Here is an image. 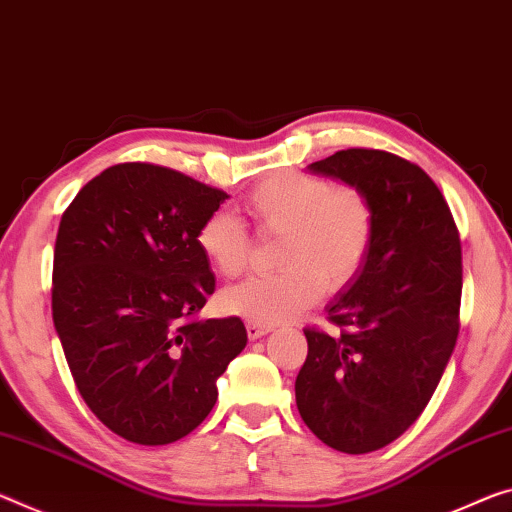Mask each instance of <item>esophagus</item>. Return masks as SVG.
Here are the masks:
<instances>
[{
	"instance_id": "obj_1",
	"label": "esophagus",
	"mask_w": 512,
	"mask_h": 512,
	"mask_svg": "<svg viewBox=\"0 0 512 512\" xmlns=\"http://www.w3.org/2000/svg\"><path fill=\"white\" fill-rule=\"evenodd\" d=\"M246 330H248V337H250V339H259V337H264L266 332H269L271 328H269V326H262V323L248 321V323H246Z\"/></svg>"
}]
</instances>
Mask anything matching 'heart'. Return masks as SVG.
Returning <instances> with one entry per match:
<instances>
[{
	"label": "heart",
	"mask_w": 512,
	"mask_h": 512,
	"mask_svg": "<svg viewBox=\"0 0 512 512\" xmlns=\"http://www.w3.org/2000/svg\"><path fill=\"white\" fill-rule=\"evenodd\" d=\"M243 205L259 234L282 237V271L255 275L227 289V312L264 326L289 321L323 296V282L330 289H342L367 264L376 212L360 186L330 184L307 173H280L259 182ZM196 241L223 278L246 271L250 234L234 214L216 209L200 223Z\"/></svg>",
	"instance_id": "obj_1"
}]
</instances>
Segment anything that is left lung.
<instances>
[{"mask_svg": "<svg viewBox=\"0 0 512 512\" xmlns=\"http://www.w3.org/2000/svg\"><path fill=\"white\" fill-rule=\"evenodd\" d=\"M310 170L360 186L376 234L358 278L328 305V321L342 332L305 328L296 405L323 444L378 451L424 412L456 346L458 227L431 177L392 152L348 148Z\"/></svg>", "mask_w": 512, "mask_h": 512, "instance_id": "8db88e82", "label": "left lung"}]
</instances>
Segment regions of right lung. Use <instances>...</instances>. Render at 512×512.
Listing matches in <instances>:
<instances>
[{
  "label": "right lung",
  "mask_w": 512,
  "mask_h": 512,
  "mask_svg": "<svg viewBox=\"0 0 512 512\" xmlns=\"http://www.w3.org/2000/svg\"><path fill=\"white\" fill-rule=\"evenodd\" d=\"M225 198L180 170L127 161L93 177L61 216L54 328L81 399L134 444L198 428L248 342L239 316L196 319L216 289L196 232Z\"/></svg>",
  "instance_id": "obj_1"
}]
</instances>
